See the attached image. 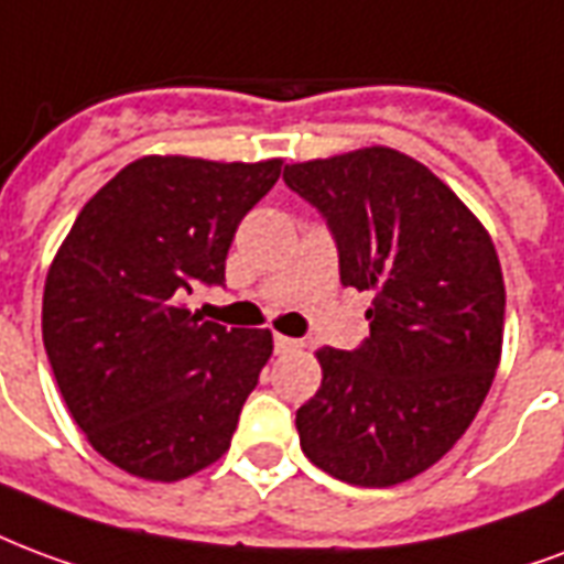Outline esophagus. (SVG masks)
I'll use <instances>...</instances> for the list:
<instances>
[{
	"label": "esophagus",
	"mask_w": 564,
	"mask_h": 564,
	"mask_svg": "<svg viewBox=\"0 0 564 564\" xmlns=\"http://www.w3.org/2000/svg\"><path fill=\"white\" fill-rule=\"evenodd\" d=\"M302 340H295V337L286 335H274V352L278 356H286V352H295V349H302Z\"/></svg>",
	"instance_id": "1"
}]
</instances>
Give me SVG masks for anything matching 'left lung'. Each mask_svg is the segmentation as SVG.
<instances>
[{"label": "left lung", "instance_id": "1", "mask_svg": "<svg viewBox=\"0 0 564 564\" xmlns=\"http://www.w3.org/2000/svg\"><path fill=\"white\" fill-rule=\"evenodd\" d=\"M283 182L328 220L344 286L373 293L365 344L316 349L323 386L295 412L302 452L346 484L410 481L452 452L494 386V239L440 176L388 145L290 164Z\"/></svg>", "mask_w": 564, "mask_h": 564}]
</instances>
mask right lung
Listing matches in <instances>:
<instances>
[{
	"instance_id": "obj_1",
	"label": "right lung",
	"mask_w": 564,
	"mask_h": 564,
	"mask_svg": "<svg viewBox=\"0 0 564 564\" xmlns=\"http://www.w3.org/2000/svg\"><path fill=\"white\" fill-rule=\"evenodd\" d=\"M281 166L137 158L50 262L41 332L56 386L91 448L133 478L182 481L229 452L271 332L206 323L182 299L224 281L232 236Z\"/></svg>"
}]
</instances>
